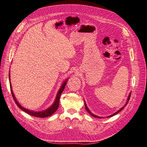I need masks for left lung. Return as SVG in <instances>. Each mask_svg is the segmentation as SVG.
<instances>
[{
  "instance_id": "obj_1",
  "label": "left lung",
  "mask_w": 147,
  "mask_h": 147,
  "mask_svg": "<svg viewBox=\"0 0 147 147\" xmlns=\"http://www.w3.org/2000/svg\"><path fill=\"white\" fill-rule=\"evenodd\" d=\"M130 95H131V93L129 94V97H128V99H127V102H126V105H125V106H126L127 104V103H128V102H129V99H130ZM84 105H85V109H86V111L90 114H91V115L92 116H93V117H96V118H101V117H98V116H97V115H94V114H92L90 111H89V110L88 109V108L87 107V106H86V103L84 102ZM125 106L123 107H122L121 109H120L118 111H117L116 113H115L114 114H113V115H111L110 116H109V117H112V116H113V115H115V114H117L118 113H119L120 111H121L123 109H124V107H125Z\"/></svg>"
}]
</instances>
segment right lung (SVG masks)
Instances as JSON below:
<instances>
[{"mask_svg":"<svg viewBox=\"0 0 147 147\" xmlns=\"http://www.w3.org/2000/svg\"><path fill=\"white\" fill-rule=\"evenodd\" d=\"M9 80H10V76H9ZM67 82V81L66 80V81L63 83V85H62V86L59 89V90L58 92V94L57 95V98L55 99V102H54L53 104L50 108H49L48 109H47L46 110H45L43 111H41V112H34V111H30V110H28L27 109H26L25 108H23L22 107H21L18 103L16 99H15V98L14 96L12 90L11 89L12 88H11V83H10V88H11V94H12V97L14 99V101H15V103H16V104L17 105V106L20 108L21 110H22V111H24V112L27 113V114H28L31 115H33V116H34V117H47L50 116V115H51L52 114H53L54 113H55L57 110L58 108L59 107V98H60L61 95L62 94V92H63V90H64V89L65 87Z\"/></svg>","mask_w":147,"mask_h":147,"instance_id":"1","label":"right lung"}]
</instances>
